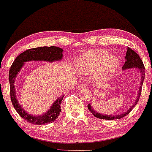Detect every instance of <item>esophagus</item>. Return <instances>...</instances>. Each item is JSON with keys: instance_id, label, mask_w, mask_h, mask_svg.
Returning <instances> with one entry per match:
<instances>
[{"instance_id": "esophagus-1", "label": "esophagus", "mask_w": 152, "mask_h": 152, "mask_svg": "<svg viewBox=\"0 0 152 152\" xmlns=\"http://www.w3.org/2000/svg\"><path fill=\"white\" fill-rule=\"evenodd\" d=\"M86 85H85V84H80V85H78L77 88L78 90H82V89H85V88H86Z\"/></svg>"}]
</instances>
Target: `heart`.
<instances>
[{
    "instance_id": "heart-1",
    "label": "heart",
    "mask_w": 152,
    "mask_h": 152,
    "mask_svg": "<svg viewBox=\"0 0 152 152\" xmlns=\"http://www.w3.org/2000/svg\"><path fill=\"white\" fill-rule=\"evenodd\" d=\"M120 60L102 49L90 50L77 58L76 67L79 73L96 75L99 80L107 81L115 74Z\"/></svg>"
}]
</instances>
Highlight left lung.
Segmentation results:
<instances>
[{
	"label": "left lung",
	"instance_id": "left-lung-1",
	"mask_svg": "<svg viewBox=\"0 0 152 152\" xmlns=\"http://www.w3.org/2000/svg\"><path fill=\"white\" fill-rule=\"evenodd\" d=\"M130 68H137L141 75L140 86L139 88L137 96L134 102L132 104V106H130L129 109L126 110L123 113H117V114H114V115L113 114H111V115H109V114H102L101 113H99L96 110H94V107L91 105V104H88V108L94 114V116H95L96 117H97L99 119H102V120H119V119L123 118L125 116L129 114L132 111V109L134 107V106L136 105L137 103L139 101L141 91H142V84H143L144 79H145V67H144L143 63H142V60H141L140 57L138 56V54L128 47L127 52H126V61H125V64L123 67V70H126L127 69Z\"/></svg>",
	"mask_w": 152,
	"mask_h": 152
}]
</instances>
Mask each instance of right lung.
Listing matches in <instances>:
<instances>
[{"instance_id":"obj_1","label":"right lung","mask_w":152,"mask_h":152,"mask_svg":"<svg viewBox=\"0 0 152 152\" xmlns=\"http://www.w3.org/2000/svg\"><path fill=\"white\" fill-rule=\"evenodd\" d=\"M62 53L63 49L55 46L29 49L16 57L10 67V73H9V81H10V96H11L12 102L19 115L29 123L34 125H44L55 121L58 118L61 112V109L60 105L64 95L63 94L61 97H58L51 105L49 110H47L46 113L44 114L38 116L29 114L22 108L16 97L15 86V81L16 77L18 73H20L23 64L27 61H43L53 62V61H60L63 58Z\"/></svg>"}]
</instances>
